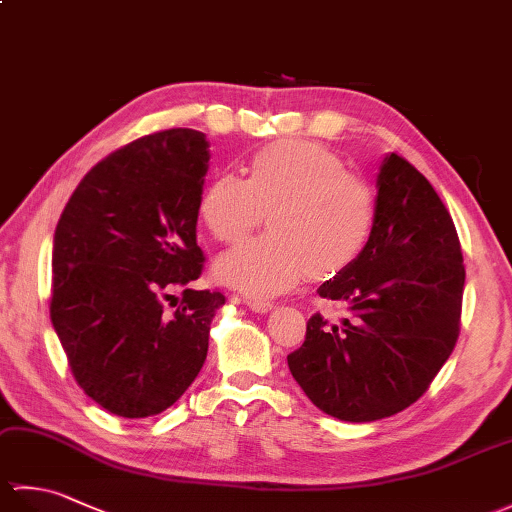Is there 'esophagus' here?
I'll return each instance as SVG.
<instances>
[{"label":"esophagus","mask_w":512,"mask_h":512,"mask_svg":"<svg viewBox=\"0 0 512 512\" xmlns=\"http://www.w3.org/2000/svg\"><path fill=\"white\" fill-rule=\"evenodd\" d=\"M246 306L253 310V312H270L275 308V301H268V299H248Z\"/></svg>","instance_id":"obj_1"}]
</instances>
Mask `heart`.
Listing matches in <instances>:
<instances>
[{"mask_svg": "<svg viewBox=\"0 0 512 512\" xmlns=\"http://www.w3.org/2000/svg\"><path fill=\"white\" fill-rule=\"evenodd\" d=\"M268 215L270 233L224 255L215 273L224 284L268 297L308 275L332 279L365 253L376 226L367 180L314 140H279L248 162V178L222 173L200 198V217L217 242L235 246Z\"/></svg>", "mask_w": 512, "mask_h": 512, "instance_id": "obj_1", "label": "heart"}]
</instances>
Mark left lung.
Returning <instances> with one entry per match:
<instances>
[{
	"instance_id": "obj_1",
	"label": "left lung",
	"mask_w": 512,
	"mask_h": 512,
	"mask_svg": "<svg viewBox=\"0 0 512 512\" xmlns=\"http://www.w3.org/2000/svg\"><path fill=\"white\" fill-rule=\"evenodd\" d=\"M376 226L358 262L319 297L350 310L312 314L288 367L321 411L372 422L413 405L460 336L464 264L451 213L422 173L389 154L378 173Z\"/></svg>"
}]
</instances>
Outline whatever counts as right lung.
<instances>
[{
	"mask_svg": "<svg viewBox=\"0 0 512 512\" xmlns=\"http://www.w3.org/2000/svg\"><path fill=\"white\" fill-rule=\"evenodd\" d=\"M209 158L195 129L138 138L85 173L54 231V332L76 383L114 416L165 411L206 361L226 301L189 288L204 268L195 226Z\"/></svg>",
	"mask_w": 512,
	"mask_h": 512,
	"instance_id": "add662e5",
	"label": "right lung"
}]
</instances>
